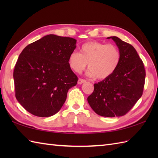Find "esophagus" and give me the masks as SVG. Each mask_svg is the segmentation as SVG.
Here are the masks:
<instances>
[{"label": "esophagus", "instance_id": "obj_1", "mask_svg": "<svg viewBox=\"0 0 158 158\" xmlns=\"http://www.w3.org/2000/svg\"><path fill=\"white\" fill-rule=\"evenodd\" d=\"M85 79H78V84L79 85H80V84H82V83H85Z\"/></svg>", "mask_w": 158, "mask_h": 158}]
</instances>
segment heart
<instances>
[{
	"mask_svg": "<svg viewBox=\"0 0 158 158\" xmlns=\"http://www.w3.org/2000/svg\"><path fill=\"white\" fill-rule=\"evenodd\" d=\"M120 60L121 52L117 46L89 41L81 46L80 53H70L68 62L69 67L74 72L81 73L88 64V76L105 79L115 73Z\"/></svg>",
	"mask_w": 158,
	"mask_h": 158,
	"instance_id": "b5f03b06",
	"label": "heart"
}]
</instances>
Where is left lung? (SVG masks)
Here are the masks:
<instances>
[{"instance_id": "left-lung-1", "label": "left lung", "mask_w": 158, "mask_h": 158, "mask_svg": "<svg viewBox=\"0 0 158 158\" xmlns=\"http://www.w3.org/2000/svg\"><path fill=\"white\" fill-rule=\"evenodd\" d=\"M121 52V60L111 76L94 84L88 97L89 106L98 115L113 117L123 116L141 97L145 70L136 49L117 36H110Z\"/></svg>"}]
</instances>
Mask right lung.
<instances>
[{
    "mask_svg": "<svg viewBox=\"0 0 158 158\" xmlns=\"http://www.w3.org/2000/svg\"><path fill=\"white\" fill-rule=\"evenodd\" d=\"M76 42L73 38L49 35L23 49L13 79L16 98L27 111L48 117L62 108L69 89L78 81L68 62Z\"/></svg>",
    "mask_w": 158,
    "mask_h": 158,
    "instance_id": "right-lung-1",
    "label": "right lung"
}]
</instances>
